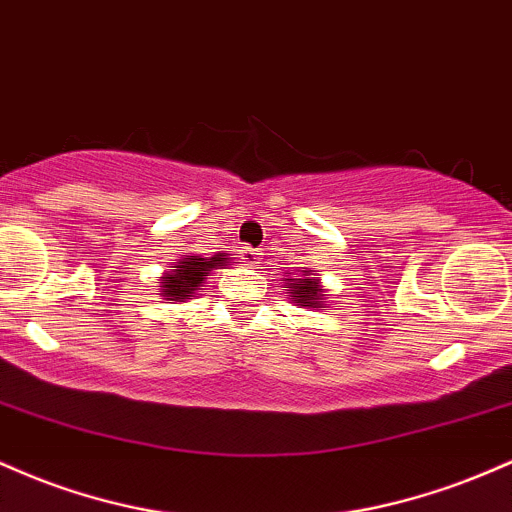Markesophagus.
<instances>
[{"label":"esophagus","mask_w":512,"mask_h":512,"mask_svg":"<svg viewBox=\"0 0 512 512\" xmlns=\"http://www.w3.org/2000/svg\"><path fill=\"white\" fill-rule=\"evenodd\" d=\"M258 258H261V254H258L256 249H251V246H244V249H241V261H244L246 266H256Z\"/></svg>","instance_id":"esophagus-1"}]
</instances>
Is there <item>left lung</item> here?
<instances>
[{
	"label": "left lung",
	"mask_w": 512,
	"mask_h": 512,
	"mask_svg": "<svg viewBox=\"0 0 512 512\" xmlns=\"http://www.w3.org/2000/svg\"><path fill=\"white\" fill-rule=\"evenodd\" d=\"M292 287V300L300 302L302 307H319L321 300V290L319 283L314 278H300V280H290Z\"/></svg>",
	"instance_id": "1"
}]
</instances>
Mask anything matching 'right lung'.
Returning <instances> with one entry per match:
<instances>
[{
	"label": "right lung",
	"instance_id": "add662e5",
	"mask_svg": "<svg viewBox=\"0 0 512 512\" xmlns=\"http://www.w3.org/2000/svg\"><path fill=\"white\" fill-rule=\"evenodd\" d=\"M222 256L225 254H217L212 258L191 256V258H183V261H179V263H174V266H171V271L166 273L164 285H162V292H164L166 300H174V302L191 300L193 292L203 285L208 271H212V268H217V266H227L229 261Z\"/></svg>",
	"mask_w": 512,
	"mask_h": 512
}]
</instances>
